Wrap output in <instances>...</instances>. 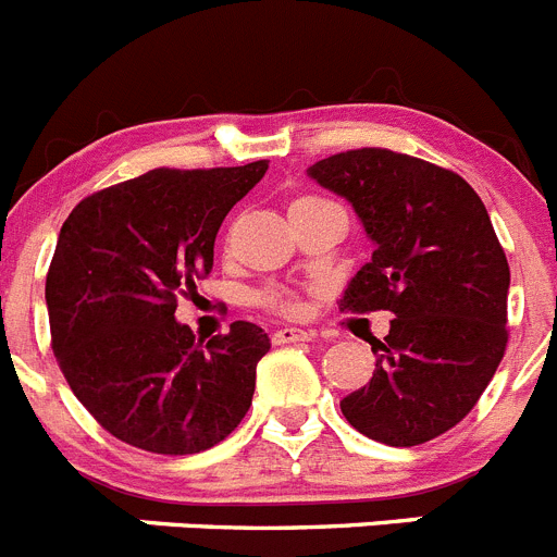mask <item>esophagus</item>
Segmentation results:
<instances>
[{
    "instance_id": "1",
    "label": "esophagus",
    "mask_w": 557,
    "mask_h": 557,
    "mask_svg": "<svg viewBox=\"0 0 557 557\" xmlns=\"http://www.w3.org/2000/svg\"><path fill=\"white\" fill-rule=\"evenodd\" d=\"M309 337H312V334L295 326H282L270 334V339H273L275 346H284V343H301V339H309Z\"/></svg>"
}]
</instances>
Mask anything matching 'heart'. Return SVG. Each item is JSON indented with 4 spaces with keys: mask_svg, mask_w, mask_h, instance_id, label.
I'll use <instances>...</instances> for the list:
<instances>
[{
    "mask_svg": "<svg viewBox=\"0 0 557 557\" xmlns=\"http://www.w3.org/2000/svg\"><path fill=\"white\" fill-rule=\"evenodd\" d=\"M262 304L268 309L278 314H298L301 312V301H298V295L293 289H284V287H270L262 293Z\"/></svg>",
    "mask_w": 557,
    "mask_h": 557,
    "instance_id": "1",
    "label": "heart"
}]
</instances>
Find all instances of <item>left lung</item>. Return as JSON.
<instances>
[{
	"mask_svg": "<svg viewBox=\"0 0 557 557\" xmlns=\"http://www.w3.org/2000/svg\"><path fill=\"white\" fill-rule=\"evenodd\" d=\"M309 178L373 239L339 312H393L371 382L339 410L379 444H426L474 410L508 346L510 268L488 211L457 172L385 147L329 156Z\"/></svg>",
	"mask_w": 557,
	"mask_h": 557,
	"instance_id": "1",
	"label": "left lung"
}]
</instances>
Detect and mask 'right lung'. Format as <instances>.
Segmentation results:
<instances>
[{
	"mask_svg": "<svg viewBox=\"0 0 557 557\" xmlns=\"http://www.w3.org/2000/svg\"><path fill=\"white\" fill-rule=\"evenodd\" d=\"M268 161L150 170L88 195L63 223L47 273L52 351L83 407L136 449L198 455L239 426L264 329L195 339L178 295L211 273L214 236Z\"/></svg>",
	"mask_w": 557,
	"mask_h": 557,
	"instance_id": "1",
	"label": "right lung"
}]
</instances>
